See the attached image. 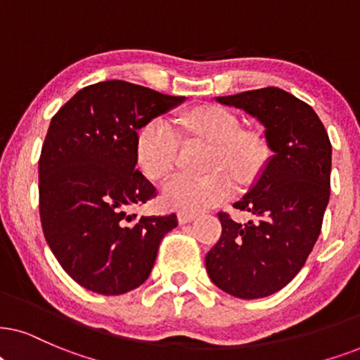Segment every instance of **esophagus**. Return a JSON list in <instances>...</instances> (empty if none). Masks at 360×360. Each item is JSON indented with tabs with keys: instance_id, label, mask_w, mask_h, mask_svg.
Wrapping results in <instances>:
<instances>
[{
	"instance_id": "1",
	"label": "esophagus",
	"mask_w": 360,
	"mask_h": 360,
	"mask_svg": "<svg viewBox=\"0 0 360 360\" xmlns=\"http://www.w3.org/2000/svg\"><path fill=\"white\" fill-rule=\"evenodd\" d=\"M194 219H195L194 214H189V212L177 214V221H179V224H188V222H193Z\"/></svg>"
}]
</instances>
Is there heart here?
I'll return each instance as SVG.
<instances>
[{
    "label": "heart",
    "mask_w": 360,
    "mask_h": 360,
    "mask_svg": "<svg viewBox=\"0 0 360 360\" xmlns=\"http://www.w3.org/2000/svg\"><path fill=\"white\" fill-rule=\"evenodd\" d=\"M181 129L193 138L212 144L202 176L176 174L162 186V202L183 212H199L226 201L233 193V181L245 183L256 174L264 158L262 141L252 133H240V122L233 112L217 106H202L179 120ZM179 138L169 122L153 120L139 129L136 159L149 179H165L174 169Z\"/></svg>",
    "instance_id": "b5f03b06"
}]
</instances>
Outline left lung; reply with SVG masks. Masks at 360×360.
<instances>
[{
    "instance_id": "left-lung-1",
    "label": "left lung",
    "mask_w": 360,
    "mask_h": 360,
    "mask_svg": "<svg viewBox=\"0 0 360 360\" xmlns=\"http://www.w3.org/2000/svg\"><path fill=\"white\" fill-rule=\"evenodd\" d=\"M216 101L256 117L271 156L234 204L254 221L239 224L217 214L222 234L206 254V269L234 297H267L294 279L319 238L330 194V141L316 111L284 89L244 91Z\"/></svg>"
}]
</instances>
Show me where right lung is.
Wrapping results in <instances>:
<instances>
[{
    "instance_id": "add662e5",
    "label": "right lung",
    "mask_w": 360,
    "mask_h": 360,
    "mask_svg": "<svg viewBox=\"0 0 360 360\" xmlns=\"http://www.w3.org/2000/svg\"><path fill=\"white\" fill-rule=\"evenodd\" d=\"M112 79L86 86L53 116L39 158V214L46 243L84 289L120 295L151 274L176 214L129 209L156 195L136 169V138L154 117L184 103Z\"/></svg>"
}]
</instances>
